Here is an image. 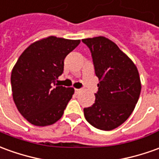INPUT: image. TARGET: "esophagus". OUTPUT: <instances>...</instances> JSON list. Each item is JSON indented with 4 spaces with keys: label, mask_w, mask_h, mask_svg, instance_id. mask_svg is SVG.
Segmentation results:
<instances>
[{
    "label": "esophagus",
    "mask_w": 159,
    "mask_h": 159,
    "mask_svg": "<svg viewBox=\"0 0 159 159\" xmlns=\"http://www.w3.org/2000/svg\"><path fill=\"white\" fill-rule=\"evenodd\" d=\"M80 91H81V89H75V92H76V94H77V93H79Z\"/></svg>",
    "instance_id": "esophagus-1"
}]
</instances>
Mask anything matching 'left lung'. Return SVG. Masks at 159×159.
Here are the masks:
<instances>
[{
  "label": "left lung",
  "instance_id": "obj_1",
  "mask_svg": "<svg viewBox=\"0 0 159 159\" xmlns=\"http://www.w3.org/2000/svg\"><path fill=\"white\" fill-rule=\"evenodd\" d=\"M89 48L100 83L95 103L83 108L87 121L110 131L126 121L138 102L141 83L137 67L116 44L105 37L82 40Z\"/></svg>",
  "mask_w": 159,
  "mask_h": 159
}]
</instances>
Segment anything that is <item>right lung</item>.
<instances>
[{
	"instance_id": "obj_1",
	"label": "right lung",
	"mask_w": 159,
	"mask_h": 159,
	"mask_svg": "<svg viewBox=\"0 0 159 159\" xmlns=\"http://www.w3.org/2000/svg\"><path fill=\"white\" fill-rule=\"evenodd\" d=\"M79 44L50 36L33 43L20 56L11 75L13 99L31 124L49 126L62 117L74 89L56 81L64 72V58Z\"/></svg>"
}]
</instances>
